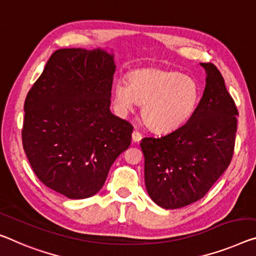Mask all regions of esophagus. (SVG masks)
Returning <instances> with one entry per match:
<instances>
[{"instance_id":"1","label":"esophagus","mask_w":256,"mask_h":256,"mask_svg":"<svg viewBox=\"0 0 256 256\" xmlns=\"http://www.w3.org/2000/svg\"><path fill=\"white\" fill-rule=\"evenodd\" d=\"M142 140V134L137 130H134L132 132V140L134 142H140Z\"/></svg>"}]
</instances>
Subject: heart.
I'll use <instances>...</instances> for the list:
<instances>
[{
  "label": "heart",
  "instance_id": "obj_1",
  "mask_svg": "<svg viewBox=\"0 0 256 256\" xmlns=\"http://www.w3.org/2000/svg\"><path fill=\"white\" fill-rule=\"evenodd\" d=\"M200 87L194 76L178 70L144 68L132 73L128 84L118 82L114 97L124 111L143 104L142 118L153 132H169L182 127L194 114Z\"/></svg>",
  "mask_w": 256,
  "mask_h": 256
}]
</instances>
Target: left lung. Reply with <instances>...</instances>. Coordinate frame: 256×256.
Returning <instances> with one entry per match:
<instances>
[{"label": "left lung", "instance_id": "obj_1", "mask_svg": "<svg viewBox=\"0 0 256 256\" xmlns=\"http://www.w3.org/2000/svg\"><path fill=\"white\" fill-rule=\"evenodd\" d=\"M200 65L206 87L194 114L168 135L140 142L146 191L166 210L202 199L232 159L238 110L218 68Z\"/></svg>", "mask_w": 256, "mask_h": 256}]
</instances>
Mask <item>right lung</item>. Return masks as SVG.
Wrapping results in <instances>:
<instances>
[{"instance_id":"right-lung-1","label":"right lung","mask_w":256,"mask_h":256,"mask_svg":"<svg viewBox=\"0 0 256 256\" xmlns=\"http://www.w3.org/2000/svg\"><path fill=\"white\" fill-rule=\"evenodd\" d=\"M113 57L100 48L54 51L25 100L27 159L44 186L70 199L96 194L130 145L132 126L110 111Z\"/></svg>"}]
</instances>
